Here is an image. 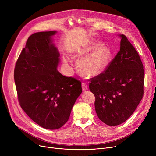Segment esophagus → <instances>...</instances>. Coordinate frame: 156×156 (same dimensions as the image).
<instances>
[{"label": "esophagus", "mask_w": 156, "mask_h": 156, "mask_svg": "<svg viewBox=\"0 0 156 156\" xmlns=\"http://www.w3.org/2000/svg\"><path fill=\"white\" fill-rule=\"evenodd\" d=\"M87 89H88L87 85L85 83H82V90H83V91H85V90H87Z\"/></svg>", "instance_id": "obj_1"}]
</instances>
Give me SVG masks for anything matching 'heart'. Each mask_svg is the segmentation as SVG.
I'll return each instance as SVG.
<instances>
[{
    "instance_id": "heart-1",
    "label": "heart",
    "mask_w": 156,
    "mask_h": 156,
    "mask_svg": "<svg viewBox=\"0 0 156 156\" xmlns=\"http://www.w3.org/2000/svg\"><path fill=\"white\" fill-rule=\"evenodd\" d=\"M82 56L77 62L78 70L87 77H94L101 75L108 68L112 52L108 45L100 44L96 40H89L81 45L75 55L78 57ZM63 62L66 66L69 64L66 57L63 58Z\"/></svg>"
}]
</instances>
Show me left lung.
Instances as JSON below:
<instances>
[{
  "mask_svg": "<svg viewBox=\"0 0 156 156\" xmlns=\"http://www.w3.org/2000/svg\"><path fill=\"white\" fill-rule=\"evenodd\" d=\"M120 50L101 75L91 78L97 116L105 124L117 126L134 112L144 95V70L137 51L124 35Z\"/></svg>",
  "mask_w": 156,
  "mask_h": 156,
  "instance_id": "8db88e82",
  "label": "left lung"
}]
</instances>
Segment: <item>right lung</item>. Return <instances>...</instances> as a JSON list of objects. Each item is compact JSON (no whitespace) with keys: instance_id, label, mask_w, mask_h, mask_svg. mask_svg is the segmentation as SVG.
I'll return each instance as SVG.
<instances>
[{"instance_id":"obj_1","label":"right lung","mask_w":156,"mask_h":156,"mask_svg":"<svg viewBox=\"0 0 156 156\" xmlns=\"http://www.w3.org/2000/svg\"><path fill=\"white\" fill-rule=\"evenodd\" d=\"M55 31L32 34L16 63L14 78L21 108L37 124L48 129L62 127L82 92L81 81L57 70Z\"/></svg>"}]
</instances>
